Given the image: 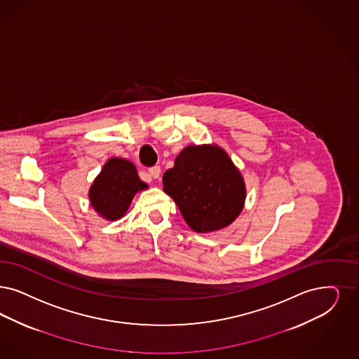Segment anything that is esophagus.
<instances>
[{
	"label": "esophagus",
	"mask_w": 359,
	"mask_h": 359,
	"mask_svg": "<svg viewBox=\"0 0 359 359\" xmlns=\"http://www.w3.org/2000/svg\"><path fill=\"white\" fill-rule=\"evenodd\" d=\"M149 174H150V177H153V178H160V166H153V168H150V169H149Z\"/></svg>",
	"instance_id": "obj_1"
}]
</instances>
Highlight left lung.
Returning a JSON list of instances; mask_svg holds the SVG:
<instances>
[{
  "label": "left lung",
  "mask_w": 359,
  "mask_h": 359,
  "mask_svg": "<svg viewBox=\"0 0 359 359\" xmlns=\"http://www.w3.org/2000/svg\"><path fill=\"white\" fill-rule=\"evenodd\" d=\"M162 181L163 191L197 233L230 225L245 205L243 178L225 150L217 145L186 147Z\"/></svg>",
  "instance_id": "1"
}]
</instances>
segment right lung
I'll return each mask as SVG.
<instances>
[{"label": "right lung", "mask_w": 359, "mask_h": 359, "mask_svg": "<svg viewBox=\"0 0 359 359\" xmlns=\"http://www.w3.org/2000/svg\"><path fill=\"white\" fill-rule=\"evenodd\" d=\"M147 187L130 161L110 158L90 186L89 199L102 218L117 221L128 212L134 194Z\"/></svg>", "instance_id": "add662e5"}]
</instances>
